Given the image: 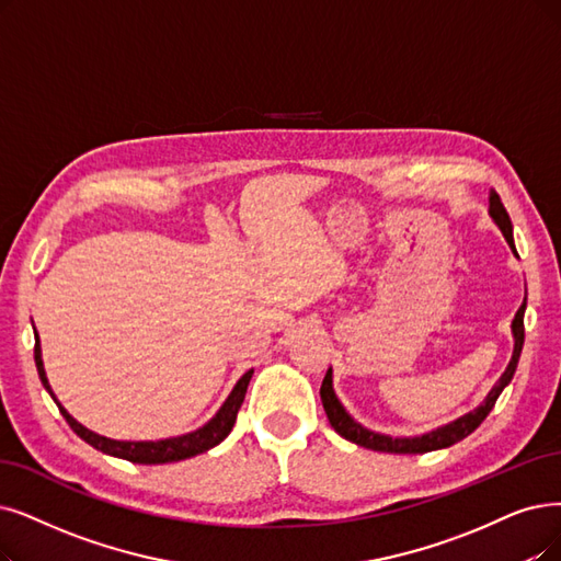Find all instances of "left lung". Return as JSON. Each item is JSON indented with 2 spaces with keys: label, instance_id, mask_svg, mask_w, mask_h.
Returning <instances> with one entry per match:
<instances>
[{
  "label": "left lung",
  "instance_id": "left-lung-1",
  "mask_svg": "<svg viewBox=\"0 0 561 561\" xmlns=\"http://www.w3.org/2000/svg\"><path fill=\"white\" fill-rule=\"evenodd\" d=\"M490 216L495 218V222L500 226V230L504 232V239L508 241L511 251L515 253V243H513V232H511V218L502 205V199L495 191H490ZM518 255V253H515ZM525 308H527V295L523 306L518 308L513 318V339H515V347H513V356L511 364L504 370V375L500 377V382L492 387V391L488 393V398L483 400V405H479L474 412H469L465 416H460L458 421L442 425V428L421 435V437H389V435H379L373 431H366L364 425H358L341 405V400L335 398L333 387H331V368L327 370L324 379H322V389H320V398L322 405L327 412V419L331 423V428L339 433L341 437H345L347 442H354L364 449H373V451H385V454H428V451H437V449H446V446L458 444L460 439H465L467 435H472L479 425L485 421V416L490 414V410L495 408V402L500 398V393L504 391V387L513 379L515 368H518V358L523 352V343H525Z\"/></svg>",
  "mask_w": 561,
  "mask_h": 561
}]
</instances>
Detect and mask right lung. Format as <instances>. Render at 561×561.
<instances>
[{"instance_id":"1","label":"right lung","mask_w":561,"mask_h":561,"mask_svg":"<svg viewBox=\"0 0 561 561\" xmlns=\"http://www.w3.org/2000/svg\"><path fill=\"white\" fill-rule=\"evenodd\" d=\"M34 362H36V370L43 387L48 389V393L53 396V400L57 402L50 385H48V377L46 370H43V362H41V345H38V333H36V345H34ZM253 377V370L245 373L237 387L232 389V393L228 396V400L222 402V408L218 410V414L205 423L203 428L182 435V437H172V439H161V442H117V439H107L101 437L92 431H87L82 423H78L69 412H66L59 402L57 408L61 412V416L66 419V423L71 425L73 433L78 437H82L87 444H92L94 449L107 454V456H115V458H124L128 462H138V465H163V462H176V460H186L193 458L197 454H205L209 449H214L216 444H220L230 435V431L234 428V421L239 414L241 402L245 398V389H249V382Z\"/></svg>"}]
</instances>
